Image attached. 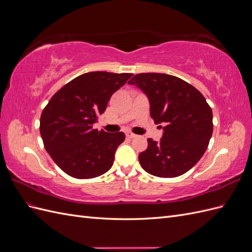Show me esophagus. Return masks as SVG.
Returning <instances> with one entry per match:
<instances>
[{"mask_svg":"<svg viewBox=\"0 0 252 252\" xmlns=\"http://www.w3.org/2000/svg\"><path fill=\"white\" fill-rule=\"evenodd\" d=\"M126 136H127V138H129V139H132V138H135L136 135L134 133L130 132V131H128V132H126Z\"/></svg>","mask_w":252,"mask_h":252,"instance_id":"obj_1","label":"esophagus"}]
</instances>
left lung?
I'll return each mask as SVG.
<instances>
[{
  "instance_id": "1",
  "label": "left lung",
  "mask_w": 252,
  "mask_h": 252,
  "mask_svg": "<svg viewBox=\"0 0 252 252\" xmlns=\"http://www.w3.org/2000/svg\"><path fill=\"white\" fill-rule=\"evenodd\" d=\"M149 98L150 116L164 123L159 142L148 139L139 155L142 168L158 178L184 174L200 161L212 135V110L192 85L166 73H138L128 82Z\"/></svg>"
}]
</instances>
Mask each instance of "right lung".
<instances>
[{"label":"right lung","mask_w":252,"mask_h":252,"mask_svg":"<svg viewBox=\"0 0 252 252\" xmlns=\"http://www.w3.org/2000/svg\"><path fill=\"white\" fill-rule=\"evenodd\" d=\"M131 77L132 73L106 71L81 74L58 90L45 106L40 119L44 147L65 173L93 179L111 168L125 134L98 131L93 126L111 95Z\"/></svg>","instance_id":"1"}]
</instances>
